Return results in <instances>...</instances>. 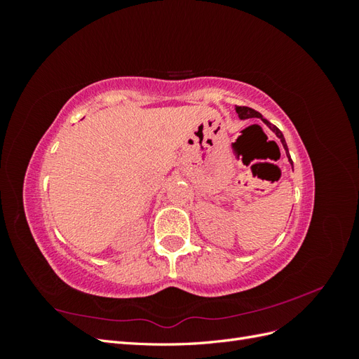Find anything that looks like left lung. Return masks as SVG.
<instances>
[{"mask_svg":"<svg viewBox=\"0 0 359 359\" xmlns=\"http://www.w3.org/2000/svg\"><path fill=\"white\" fill-rule=\"evenodd\" d=\"M235 111H236V114H238V116H240L241 119H247V118H260L262 119V121L273 130V132L277 135V137L281 140V144H283V148L286 149V154H287V157H289V161H290V165H292V160H290V156H289V149H287V145H286V140H285V136H283V133L280 132V130L274 126V124H271L269 121H266V119L260 115L257 111H255V109H252V107H248V106H235ZM293 166V165H292Z\"/></svg>","mask_w":359,"mask_h":359,"instance_id":"1","label":"left lung"}]
</instances>
